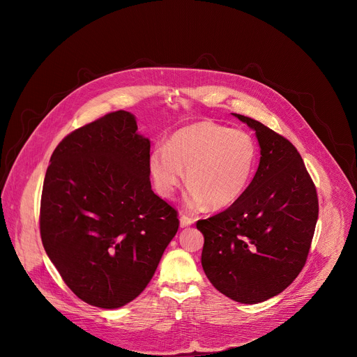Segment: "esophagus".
Masks as SVG:
<instances>
[{
	"instance_id": "obj_1",
	"label": "esophagus",
	"mask_w": 357,
	"mask_h": 357,
	"mask_svg": "<svg viewBox=\"0 0 357 357\" xmlns=\"http://www.w3.org/2000/svg\"><path fill=\"white\" fill-rule=\"evenodd\" d=\"M179 220H181V227H188V226H190V225L195 222V220H193L192 218H189L188 215H181Z\"/></svg>"
}]
</instances>
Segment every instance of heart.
<instances>
[{
    "label": "heart",
    "instance_id": "b5f03b06",
    "mask_svg": "<svg viewBox=\"0 0 357 357\" xmlns=\"http://www.w3.org/2000/svg\"><path fill=\"white\" fill-rule=\"evenodd\" d=\"M259 146L248 132L213 121L186 126L149 157V174L155 189L171 197L181 186L185 171L192 206L208 202L220 209L236 203L256 171Z\"/></svg>",
    "mask_w": 357,
    "mask_h": 357
}]
</instances>
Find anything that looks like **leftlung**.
Listing matches in <instances>:
<instances>
[{
	"instance_id": "1",
	"label": "left lung",
	"mask_w": 357,
	"mask_h": 357,
	"mask_svg": "<svg viewBox=\"0 0 357 357\" xmlns=\"http://www.w3.org/2000/svg\"><path fill=\"white\" fill-rule=\"evenodd\" d=\"M234 116L256 131L259 169L236 203L196 227L213 287L233 301L259 303L282 292L307 263L319 205L296 148L263 123Z\"/></svg>"
}]
</instances>
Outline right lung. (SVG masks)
Returning <instances> with one entry per match:
<instances>
[{"instance_id":"obj_1","label":"right lung","mask_w":357,"mask_h":357,"mask_svg":"<svg viewBox=\"0 0 357 357\" xmlns=\"http://www.w3.org/2000/svg\"><path fill=\"white\" fill-rule=\"evenodd\" d=\"M119 110L66 135L46 169L39 229L65 284L114 310L137 298L179 227L149 181V139Z\"/></svg>"}]
</instances>
